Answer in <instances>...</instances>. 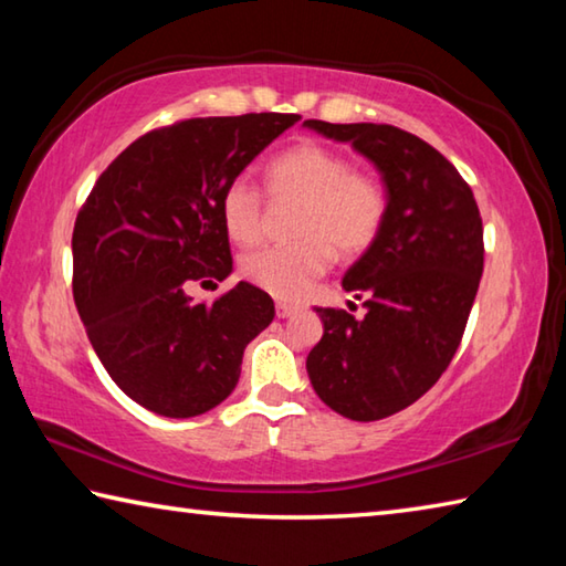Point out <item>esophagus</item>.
Wrapping results in <instances>:
<instances>
[{"label": "esophagus", "instance_id": "esophagus-1", "mask_svg": "<svg viewBox=\"0 0 566 566\" xmlns=\"http://www.w3.org/2000/svg\"><path fill=\"white\" fill-rule=\"evenodd\" d=\"M296 312V306L294 304H286V302H276V317L280 319H286V317H292V314Z\"/></svg>", "mask_w": 566, "mask_h": 566}]
</instances>
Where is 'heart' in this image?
<instances>
[{"label": "heart", "instance_id": "1", "mask_svg": "<svg viewBox=\"0 0 566 566\" xmlns=\"http://www.w3.org/2000/svg\"><path fill=\"white\" fill-rule=\"evenodd\" d=\"M266 189L276 207L296 205V242L262 247L242 260L247 282L276 300H300L329 270L332 256L354 260L375 244L387 217L379 181L354 171L349 157L317 142H302L266 167ZM222 224L232 242H260L270 219L262 189L249 177L229 181L219 199Z\"/></svg>", "mask_w": 566, "mask_h": 566}]
</instances>
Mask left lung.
<instances>
[{
    "instance_id": "1",
    "label": "left lung",
    "mask_w": 566,
    "mask_h": 566,
    "mask_svg": "<svg viewBox=\"0 0 566 566\" xmlns=\"http://www.w3.org/2000/svg\"><path fill=\"white\" fill-rule=\"evenodd\" d=\"M304 127L349 142L387 189L381 232L342 280L367 314L317 306L324 334L306 357L324 405L377 421L415 405L452 361L484 270L482 217L452 161L415 134L319 119Z\"/></svg>"
}]
</instances>
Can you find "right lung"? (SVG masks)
<instances>
[{
	"instance_id": "obj_1",
	"label": "right lung",
	"mask_w": 566,
	"mask_h": 566,
	"mask_svg": "<svg viewBox=\"0 0 566 566\" xmlns=\"http://www.w3.org/2000/svg\"><path fill=\"white\" fill-rule=\"evenodd\" d=\"M300 119L262 112L149 132L102 171L76 214V312L114 385L155 415L222 405L244 347L274 319L272 296L247 282L214 304L185 290L232 274L222 191Z\"/></svg>"
}]
</instances>
